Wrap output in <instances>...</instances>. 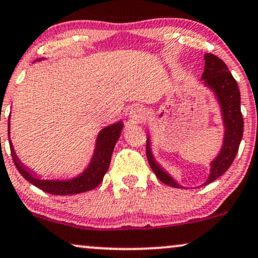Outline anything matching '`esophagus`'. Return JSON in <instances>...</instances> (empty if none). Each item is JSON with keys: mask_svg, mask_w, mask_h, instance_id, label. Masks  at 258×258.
<instances>
[{"mask_svg": "<svg viewBox=\"0 0 258 258\" xmlns=\"http://www.w3.org/2000/svg\"><path fill=\"white\" fill-rule=\"evenodd\" d=\"M130 118H131L133 121H142V120L145 118V110L143 109L142 107H135V108H132L131 112H130Z\"/></svg>", "mask_w": 258, "mask_h": 258, "instance_id": "1", "label": "esophagus"}]
</instances>
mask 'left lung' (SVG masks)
<instances>
[{"instance_id": "1", "label": "left lung", "mask_w": 258, "mask_h": 258, "mask_svg": "<svg viewBox=\"0 0 258 258\" xmlns=\"http://www.w3.org/2000/svg\"><path fill=\"white\" fill-rule=\"evenodd\" d=\"M201 80L204 81L205 86L213 90L219 102L225 127L223 145L217 157L212 161L210 176L204 183L208 184L217 180L232 164L243 137L244 121L242 112H240L239 88L232 74L229 71V68L219 57L212 53L205 54V69ZM150 145L151 144H150L149 137L146 140V157H148L150 167L158 180L171 187L183 188L156 162Z\"/></svg>"}]
</instances>
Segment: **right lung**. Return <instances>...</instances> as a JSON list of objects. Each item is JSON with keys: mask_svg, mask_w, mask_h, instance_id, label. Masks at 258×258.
<instances>
[{"mask_svg": "<svg viewBox=\"0 0 258 258\" xmlns=\"http://www.w3.org/2000/svg\"><path fill=\"white\" fill-rule=\"evenodd\" d=\"M122 126V121H119L101 130L97 135L95 150H94L89 165L82 174L71 178V180H41L34 171H32L31 169L22 164L16 156L12 142L9 140L13 161H14L15 167L18 168L19 172L29 183L34 184L35 187L40 188L41 190L46 191V193L53 195H74L84 193V191L96 188L102 182L103 176L109 168L114 146H115V143L118 142L119 137L121 135ZM9 127H11V122L8 120V139H11L9 138V131H11Z\"/></svg>", "mask_w": 258, "mask_h": 258, "instance_id": "1", "label": "right lung"}]
</instances>
